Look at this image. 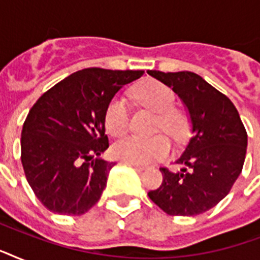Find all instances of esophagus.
Here are the masks:
<instances>
[{
    "label": "esophagus",
    "instance_id": "obj_1",
    "mask_svg": "<svg viewBox=\"0 0 260 260\" xmlns=\"http://www.w3.org/2000/svg\"><path fill=\"white\" fill-rule=\"evenodd\" d=\"M126 163H128V165H131L132 167H135V169L139 171L146 170V166H143V165H136V163H132V162H126Z\"/></svg>",
    "mask_w": 260,
    "mask_h": 260
}]
</instances>
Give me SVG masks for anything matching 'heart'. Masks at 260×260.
Returning <instances> with one entry per match:
<instances>
[{"label":"heart","instance_id":"obj_1","mask_svg":"<svg viewBox=\"0 0 260 260\" xmlns=\"http://www.w3.org/2000/svg\"><path fill=\"white\" fill-rule=\"evenodd\" d=\"M134 97L146 109L158 113L156 128L163 129L173 138H181L185 134L186 118L181 110L174 108L173 90L165 83L147 79L138 83L134 89ZM129 125V109L124 98H113L105 110V128L108 134L120 138L126 134ZM113 158L122 162L147 165L155 159L166 158L170 152V143L163 135L154 138H125L112 146Z\"/></svg>","mask_w":260,"mask_h":260}]
</instances>
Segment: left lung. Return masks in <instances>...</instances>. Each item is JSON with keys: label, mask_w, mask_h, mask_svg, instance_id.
I'll return each mask as SVG.
<instances>
[{"label": "left lung", "mask_w": 260, "mask_h": 260, "mask_svg": "<svg viewBox=\"0 0 260 260\" xmlns=\"http://www.w3.org/2000/svg\"><path fill=\"white\" fill-rule=\"evenodd\" d=\"M178 94L189 116L190 138L177 160L181 171L160 167L162 185L148 197L170 216H197L216 206L242 173L247 132L230 98L190 71H148Z\"/></svg>", "instance_id": "1"}]
</instances>
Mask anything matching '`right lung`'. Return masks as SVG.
Segmentation results:
<instances>
[{
    "label": "right lung",
    "instance_id": "right-lung-1",
    "mask_svg": "<svg viewBox=\"0 0 260 260\" xmlns=\"http://www.w3.org/2000/svg\"><path fill=\"white\" fill-rule=\"evenodd\" d=\"M143 74L85 69L47 90L30 108L21 131V163L47 209L81 216L97 204L116 165L100 158L109 147L105 110L118 90Z\"/></svg>",
    "mask_w": 260,
    "mask_h": 260
}]
</instances>
